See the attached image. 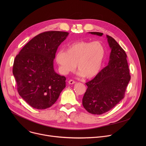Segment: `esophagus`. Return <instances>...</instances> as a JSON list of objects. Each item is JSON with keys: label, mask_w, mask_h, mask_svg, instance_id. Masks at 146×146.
Instances as JSON below:
<instances>
[{"label": "esophagus", "mask_w": 146, "mask_h": 146, "mask_svg": "<svg viewBox=\"0 0 146 146\" xmlns=\"http://www.w3.org/2000/svg\"><path fill=\"white\" fill-rule=\"evenodd\" d=\"M68 83L69 84H74L76 83V81H74V80H70L69 81H68Z\"/></svg>", "instance_id": "34e87169"}]
</instances>
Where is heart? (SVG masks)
<instances>
[{
	"label": "heart",
	"instance_id": "b5f03b06",
	"mask_svg": "<svg viewBox=\"0 0 146 146\" xmlns=\"http://www.w3.org/2000/svg\"><path fill=\"white\" fill-rule=\"evenodd\" d=\"M105 54V48L99 41H80L68 44L65 51H58L55 59L63 74L73 71L76 65L78 75L90 78L100 71Z\"/></svg>",
	"mask_w": 146,
	"mask_h": 146
}]
</instances>
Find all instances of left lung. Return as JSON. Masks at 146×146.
<instances>
[{
  "mask_svg": "<svg viewBox=\"0 0 146 146\" xmlns=\"http://www.w3.org/2000/svg\"><path fill=\"white\" fill-rule=\"evenodd\" d=\"M99 36L100 32H88ZM111 49L108 65L92 80L82 98V105L90 113L100 115L113 109L123 98L131 80L127 54L117 41L106 35Z\"/></svg>",
  "mask_w": 146,
  "mask_h": 146,
  "instance_id": "obj_1",
  "label": "left lung"
}]
</instances>
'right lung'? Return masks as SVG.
I'll use <instances>...</instances> for the list:
<instances>
[{
  "instance_id": "right-lung-1",
  "label": "right lung",
  "mask_w": 146,
  "mask_h": 146,
  "mask_svg": "<svg viewBox=\"0 0 146 146\" xmlns=\"http://www.w3.org/2000/svg\"><path fill=\"white\" fill-rule=\"evenodd\" d=\"M68 32L48 31L35 37L22 48L14 61L13 73L19 95L36 109L52 106L66 87V78L54 69L59 46Z\"/></svg>"
}]
</instances>
